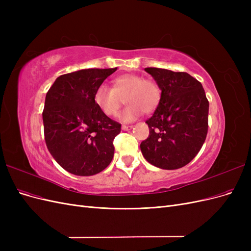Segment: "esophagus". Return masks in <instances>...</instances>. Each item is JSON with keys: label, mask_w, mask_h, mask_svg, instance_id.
I'll use <instances>...</instances> for the list:
<instances>
[{"label": "esophagus", "mask_w": 251, "mask_h": 251, "mask_svg": "<svg viewBox=\"0 0 251 251\" xmlns=\"http://www.w3.org/2000/svg\"><path fill=\"white\" fill-rule=\"evenodd\" d=\"M121 128H123L124 131H130L133 128V126H121Z\"/></svg>", "instance_id": "34e87169"}]
</instances>
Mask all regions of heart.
<instances>
[{
	"label": "heart",
	"mask_w": 251,
	"mask_h": 251,
	"mask_svg": "<svg viewBox=\"0 0 251 251\" xmlns=\"http://www.w3.org/2000/svg\"><path fill=\"white\" fill-rule=\"evenodd\" d=\"M125 98L128 105L119 118L124 123H132L142 112L151 114L156 111L161 100V89L154 80L127 73L113 80V89L105 85L98 86L93 100L103 115L114 117L117 115Z\"/></svg>",
	"instance_id": "1"
}]
</instances>
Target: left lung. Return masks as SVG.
<instances>
[{
  "label": "left lung",
  "instance_id": "left-lung-1",
  "mask_svg": "<svg viewBox=\"0 0 251 251\" xmlns=\"http://www.w3.org/2000/svg\"><path fill=\"white\" fill-rule=\"evenodd\" d=\"M161 89V100L146 121L149 137L140 144L146 160L177 170L199 153L208 130L209 103L201 82L186 72L146 68Z\"/></svg>",
  "mask_w": 251,
  "mask_h": 251
}]
</instances>
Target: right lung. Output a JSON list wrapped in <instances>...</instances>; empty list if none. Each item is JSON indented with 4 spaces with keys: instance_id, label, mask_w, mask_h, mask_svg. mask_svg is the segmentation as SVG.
Here are the masks:
<instances>
[{
    "instance_id": "add662e5",
    "label": "right lung",
    "mask_w": 251,
    "mask_h": 251,
    "mask_svg": "<svg viewBox=\"0 0 251 251\" xmlns=\"http://www.w3.org/2000/svg\"><path fill=\"white\" fill-rule=\"evenodd\" d=\"M116 70L82 69L60 75L46 94L43 123L48 151L64 170L76 176L100 173L113 159V140L121 125L98 110L93 96Z\"/></svg>"
}]
</instances>
